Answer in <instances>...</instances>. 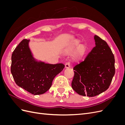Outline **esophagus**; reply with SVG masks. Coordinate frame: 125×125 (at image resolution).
<instances>
[{"label": "esophagus", "instance_id": "obj_1", "mask_svg": "<svg viewBox=\"0 0 125 125\" xmlns=\"http://www.w3.org/2000/svg\"><path fill=\"white\" fill-rule=\"evenodd\" d=\"M70 67V64L69 62H67L65 64V68H69Z\"/></svg>", "mask_w": 125, "mask_h": 125}]
</instances>
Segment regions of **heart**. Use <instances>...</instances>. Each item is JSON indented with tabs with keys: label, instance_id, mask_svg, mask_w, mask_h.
Segmentation results:
<instances>
[{
	"label": "heart",
	"instance_id": "heart-1",
	"mask_svg": "<svg viewBox=\"0 0 125 125\" xmlns=\"http://www.w3.org/2000/svg\"><path fill=\"white\" fill-rule=\"evenodd\" d=\"M80 42L79 40L75 41L73 44H72L70 48H69V50L68 51L69 52H73L75 48L78 47L80 45ZM86 51V46L84 45H81L78 48L76 52H75V57L77 59H80L84 55Z\"/></svg>",
	"mask_w": 125,
	"mask_h": 125
}]
</instances>
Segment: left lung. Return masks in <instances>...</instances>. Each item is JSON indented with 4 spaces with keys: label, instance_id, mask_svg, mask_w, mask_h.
<instances>
[{
    "label": "left lung",
    "instance_id": "obj_1",
    "mask_svg": "<svg viewBox=\"0 0 125 125\" xmlns=\"http://www.w3.org/2000/svg\"><path fill=\"white\" fill-rule=\"evenodd\" d=\"M95 46L83 62L75 65L72 88L82 96L93 97L107 90L115 73V58L106 42L95 35Z\"/></svg>",
    "mask_w": 125,
    "mask_h": 125
}]
</instances>
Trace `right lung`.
<instances>
[{
  "instance_id": "obj_1",
  "label": "right lung",
  "mask_w": 125,
  "mask_h": 125,
  "mask_svg": "<svg viewBox=\"0 0 125 125\" xmlns=\"http://www.w3.org/2000/svg\"><path fill=\"white\" fill-rule=\"evenodd\" d=\"M29 42L23 40L13 52L11 73L18 86L34 95H40L50 89L54 78L65 65L36 62L29 49Z\"/></svg>"
}]
</instances>
